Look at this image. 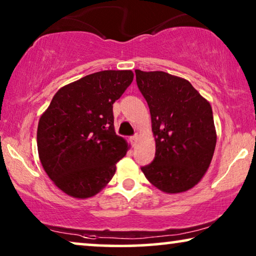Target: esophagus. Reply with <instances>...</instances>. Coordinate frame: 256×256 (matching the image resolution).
<instances>
[{
    "mask_svg": "<svg viewBox=\"0 0 256 256\" xmlns=\"http://www.w3.org/2000/svg\"><path fill=\"white\" fill-rule=\"evenodd\" d=\"M140 138H140V135L136 134V135H134V136H132V143H134V144H136V143H138V142L140 141Z\"/></svg>",
    "mask_w": 256,
    "mask_h": 256,
    "instance_id": "34e87169",
    "label": "esophagus"
}]
</instances>
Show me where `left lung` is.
Returning a JSON list of instances; mask_svg holds the SVG:
<instances>
[{
	"instance_id": "8db88e82",
	"label": "left lung",
	"mask_w": 256,
	"mask_h": 256,
	"mask_svg": "<svg viewBox=\"0 0 256 256\" xmlns=\"http://www.w3.org/2000/svg\"><path fill=\"white\" fill-rule=\"evenodd\" d=\"M138 90L148 102L156 143L155 160L142 168L154 186L182 194L205 176L216 143L212 107L180 76L135 70Z\"/></svg>"
}]
</instances>
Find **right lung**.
Listing matches in <instances>:
<instances>
[{
	"mask_svg": "<svg viewBox=\"0 0 256 256\" xmlns=\"http://www.w3.org/2000/svg\"><path fill=\"white\" fill-rule=\"evenodd\" d=\"M134 79L130 70L100 71L62 86L40 115L37 148L48 178L64 194L86 199L113 178L129 149L115 134L113 104Z\"/></svg>",
	"mask_w": 256,
	"mask_h": 256,
	"instance_id": "1",
	"label": "right lung"
}]
</instances>
